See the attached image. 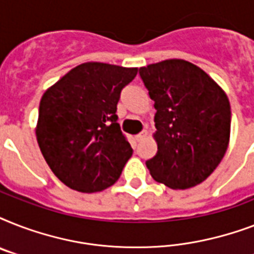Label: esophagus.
<instances>
[{"label":"esophagus","instance_id":"1","mask_svg":"<svg viewBox=\"0 0 254 254\" xmlns=\"http://www.w3.org/2000/svg\"><path fill=\"white\" fill-rule=\"evenodd\" d=\"M146 135H147V131H146V130H143V131H141L139 134L135 135V139H137V141H141V139L145 138Z\"/></svg>","mask_w":254,"mask_h":254}]
</instances>
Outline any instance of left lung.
I'll use <instances>...</instances> for the list:
<instances>
[{"mask_svg":"<svg viewBox=\"0 0 254 254\" xmlns=\"http://www.w3.org/2000/svg\"><path fill=\"white\" fill-rule=\"evenodd\" d=\"M154 101L157 154L146 161L154 181L173 190L199 185L224 157L231 134L225 92L197 65L169 59L139 68Z\"/></svg>","mask_w":254,"mask_h":254,"instance_id":"8db88e82","label":"left lung"}]
</instances>
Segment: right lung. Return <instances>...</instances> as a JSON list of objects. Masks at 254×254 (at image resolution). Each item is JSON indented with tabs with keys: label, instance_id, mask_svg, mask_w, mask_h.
I'll return each mask as SVG.
<instances>
[{
	"label": "right lung",
	"instance_id": "obj_1",
	"mask_svg": "<svg viewBox=\"0 0 254 254\" xmlns=\"http://www.w3.org/2000/svg\"><path fill=\"white\" fill-rule=\"evenodd\" d=\"M138 68L88 62L72 68L42 96L37 141L58 179L79 192L117 182L133 154L117 123L121 91Z\"/></svg>",
	"mask_w": 254,
	"mask_h": 254
}]
</instances>
